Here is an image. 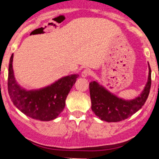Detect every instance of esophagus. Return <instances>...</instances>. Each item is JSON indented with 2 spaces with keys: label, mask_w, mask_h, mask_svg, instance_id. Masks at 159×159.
I'll list each match as a JSON object with an SVG mask.
<instances>
[{
  "label": "esophagus",
  "mask_w": 159,
  "mask_h": 159,
  "mask_svg": "<svg viewBox=\"0 0 159 159\" xmlns=\"http://www.w3.org/2000/svg\"><path fill=\"white\" fill-rule=\"evenodd\" d=\"M90 75H91V71H90L89 69H88V68L83 70V71L81 72V75H82V77H84V78L89 76Z\"/></svg>",
  "instance_id": "1"
}]
</instances>
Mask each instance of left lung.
Listing matches in <instances>:
<instances>
[{"mask_svg":"<svg viewBox=\"0 0 159 159\" xmlns=\"http://www.w3.org/2000/svg\"><path fill=\"white\" fill-rule=\"evenodd\" d=\"M151 86V70L146 87L139 96L132 100H124L109 92L95 81L89 84L92 110L101 120L119 122L127 119L141 109L148 98Z\"/></svg>","mask_w":159,"mask_h":159,"instance_id":"left-lung-1","label":"left lung"}]
</instances>
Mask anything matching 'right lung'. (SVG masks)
<instances>
[{
    "mask_svg": "<svg viewBox=\"0 0 159 159\" xmlns=\"http://www.w3.org/2000/svg\"><path fill=\"white\" fill-rule=\"evenodd\" d=\"M12 55L8 64V91L13 104L25 116L40 121L56 119L64 110L70 90L79 75L63 77L52 85L39 90L27 91L18 85L12 70Z\"/></svg>",
    "mask_w": 159,
    "mask_h": 159,
    "instance_id": "right-lung-1",
    "label": "right lung"
}]
</instances>
